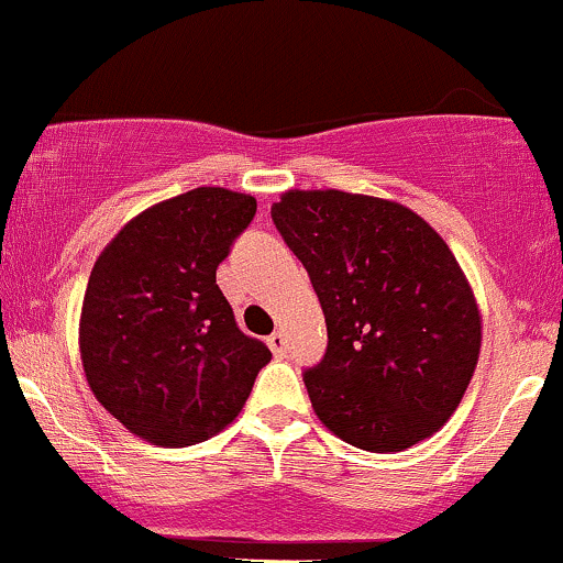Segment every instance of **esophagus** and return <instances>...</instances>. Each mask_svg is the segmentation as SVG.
<instances>
[{
  "instance_id": "obj_1",
  "label": "esophagus",
  "mask_w": 563,
  "mask_h": 563,
  "mask_svg": "<svg viewBox=\"0 0 563 563\" xmlns=\"http://www.w3.org/2000/svg\"><path fill=\"white\" fill-rule=\"evenodd\" d=\"M267 344H269V349H273L275 357H286V354H288L286 333H280V331L273 333V335H269V339H267Z\"/></svg>"
}]
</instances>
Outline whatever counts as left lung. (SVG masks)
<instances>
[{"label": "left lung", "mask_w": 563, "mask_h": 563, "mask_svg": "<svg viewBox=\"0 0 563 563\" xmlns=\"http://www.w3.org/2000/svg\"><path fill=\"white\" fill-rule=\"evenodd\" d=\"M273 222L325 314L328 349L303 371L320 421L367 452L442 429L482 346L479 307L450 245L407 206L341 190L283 192Z\"/></svg>", "instance_id": "1"}]
</instances>
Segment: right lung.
<instances>
[{
	"instance_id": "right-lung-1",
	"label": "right lung",
	"mask_w": 563,
	"mask_h": 563,
	"mask_svg": "<svg viewBox=\"0 0 563 563\" xmlns=\"http://www.w3.org/2000/svg\"><path fill=\"white\" fill-rule=\"evenodd\" d=\"M254 214L245 192L196 187L142 211L97 256L81 365L97 402L132 434L161 448L206 442L235 421L273 360L217 286Z\"/></svg>"
}]
</instances>
